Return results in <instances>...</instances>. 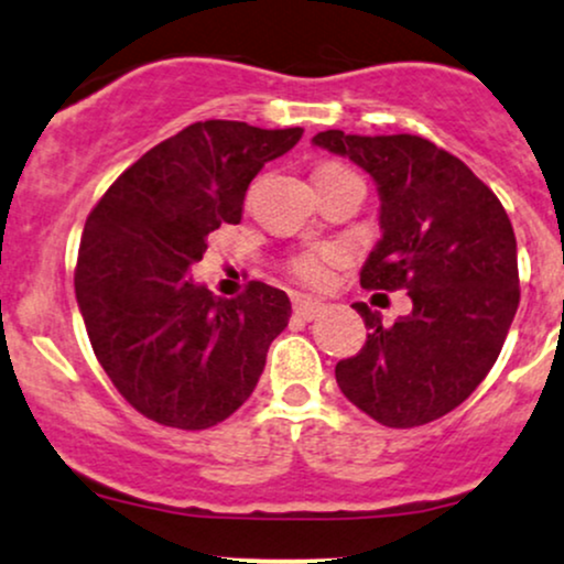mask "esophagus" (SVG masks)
<instances>
[{
    "label": "esophagus",
    "mask_w": 564,
    "mask_h": 564,
    "mask_svg": "<svg viewBox=\"0 0 564 564\" xmlns=\"http://www.w3.org/2000/svg\"><path fill=\"white\" fill-rule=\"evenodd\" d=\"M321 310H323V304L315 300H307V296H296L294 300V313H296V318H302V321H315L321 315Z\"/></svg>",
    "instance_id": "34e87169"
}]
</instances>
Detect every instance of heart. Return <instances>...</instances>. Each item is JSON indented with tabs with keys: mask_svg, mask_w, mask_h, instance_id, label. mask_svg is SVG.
<instances>
[{
	"mask_svg": "<svg viewBox=\"0 0 564 564\" xmlns=\"http://www.w3.org/2000/svg\"><path fill=\"white\" fill-rule=\"evenodd\" d=\"M347 172V166L336 164V161H326L315 170V180L321 177H332V174H341ZM345 260V251L336 249V246H318V249H304L300 254L289 257L286 270L294 281L304 283L310 289H321L326 286L328 278H332V268Z\"/></svg>",
	"mask_w": 564,
	"mask_h": 564,
	"instance_id": "obj_1",
	"label": "heart"
}]
</instances>
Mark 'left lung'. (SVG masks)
<instances>
[{
  "label": "left lung",
  "instance_id": "obj_1",
  "mask_svg": "<svg viewBox=\"0 0 564 564\" xmlns=\"http://www.w3.org/2000/svg\"><path fill=\"white\" fill-rule=\"evenodd\" d=\"M313 142L379 185L384 236L364 264V289H405L413 302L392 326L366 302L352 304L368 336L336 364V384L384 426L435 422L477 390L514 321L520 273L507 212L462 159L416 134L326 129Z\"/></svg>",
  "mask_w": 564,
  "mask_h": 564
}]
</instances>
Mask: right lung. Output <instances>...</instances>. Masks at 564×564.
I'll use <instances>...</instances> for the list:
<instances>
[{
  "label": "right lung",
  "mask_w": 564,
  "mask_h": 564,
  "mask_svg": "<svg viewBox=\"0 0 564 564\" xmlns=\"http://www.w3.org/2000/svg\"><path fill=\"white\" fill-rule=\"evenodd\" d=\"M300 127L196 121L134 161L89 212L74 289L102 371L134 411L174 430H209L254 392L286 291L262 281L219 300L191 281L206 238L238 225L246 187L291 151Z\"/></svg>",
  "instance_id": "1"
}]
</instances>
